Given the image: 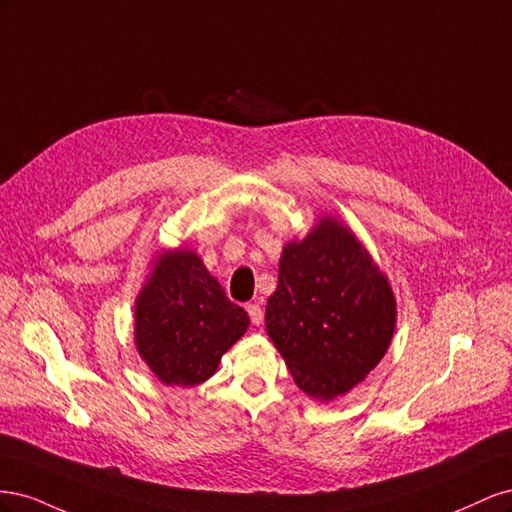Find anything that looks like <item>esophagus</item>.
Here are the masks:
<instances>
[{
	"label": "esophagus",
	"mask_w": 512,
	"mask_h": 512,
	"mask_svg": "<svg viewBox=\"0 0 512 512\" xmlns=\"http://www.w3.org/2000/svg\"><path fill=\"white\" fill-rule=\"evenodd\" d=\"M247 314H250V318H252L256 327H258V324H262V318H265V314H262V307L258 303L247 305Z\"/></svg>",
	"instance_id": "34e87169"
}]
</instances>
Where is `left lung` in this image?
I'll use <instances>...</instances> for the list:
<instances>
[{
	"label": "left lung",
	"mask_w": 512,
	"mask_h": 512,
	"mask_svg": "<svg viewBox=\"0 0 512 512\" xmlns=\"http://www.w3.org/2000/svg\"><path fill=\"white\" fill-rule=\"evenodd\" d=\"M265 324L294 384L318 401H333L382 361L397 301L361 239L324 215L303 239L282 247Z\"/></svg>",
	"instance_id": "left-lung-1"
}]
</instances>
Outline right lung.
I'll use <instances>...</instances> for the list:
<instances>
[{
	"label": "right lung",
	"mask_w": 512,
	"mask_h": 512,
	"mask_svg": "<svg viewBox=\"0 0 512 512\" xmlns=\"http://www.w3.org/2000/svg\"><path fill=\"white\" fill-rule=\"evenodd\" d=\"M247 327L250 316L228 301L194 250L153 254L134 301V346L162 384L190 389L209 380Z\"/></svg>",
	"instance_id": "add662e5"
}]
</instances>
